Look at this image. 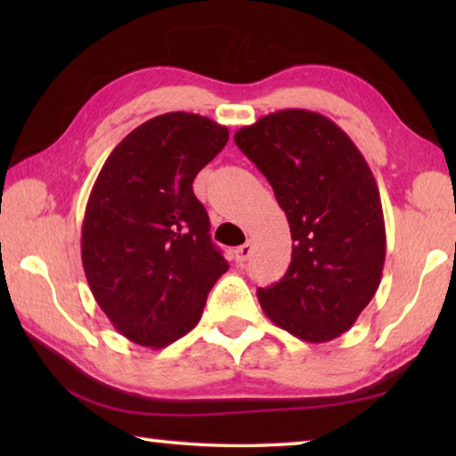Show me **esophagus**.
<instances>
[{"label": "esophagus", "instance_id": "esophagus-1", "mask_svg": "<svg viewBox=\"0 0 456 456\" xmlns=\"http://www.w3.org/2000/svg\"><path fill=\"white\" fill-rule=\"evenodd\" d=\"M251 251H253V243L251 241H247L245 245H241V247H237V249L233 251V257H235V261L237 264H245L247 259H249V256H251Z\"/></svg>", "mask_w": 456, "mask_h": 456}]
</instances>
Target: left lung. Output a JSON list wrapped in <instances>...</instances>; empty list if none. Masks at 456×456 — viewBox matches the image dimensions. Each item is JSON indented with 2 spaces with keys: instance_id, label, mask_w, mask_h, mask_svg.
Listing matches in <instances>:
<instances>
[{
  "instance_id": "8db88e82",
  "label": "left lung",
  "mask_w": 456,
  "mask_h": 456,
  "mask_svg": "<svg viewBox=\"0 0 456 456\" xmlns=\"http://www.w3.org/2000/svg\"><path fill=\"white\" fill-rule=\"evenodd\" d=\"M235 144L273 187L291 231V264L257 297L275 326L322 344L348 331L382 280L380 192L336 122L288 108L235 133Z\"/></svg>"
}]
</instances>
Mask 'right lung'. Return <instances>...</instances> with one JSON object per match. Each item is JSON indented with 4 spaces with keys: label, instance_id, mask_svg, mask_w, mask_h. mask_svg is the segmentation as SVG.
<instances>
[{
    "label": "right lung",
    "instance_id": "right-lung-1",
    "mask_svg": "<svg viewBox=\"0 0 456 456\" xmlns=\"http://www.w3.org/2000/svg\"><path fill=\"white\" fill-rule=\"evenodd\" d=\"M229 141L227 126L167 112L125 136L90 191L82 265L122 336L165 348L197 326L229 264L213 245L192 181Z\"/></svg>",
    "mask_w": 456,
    "mask_h": 456
}]
</instances>
